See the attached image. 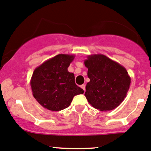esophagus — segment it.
<instances>
[{"instance_id":"34e87169","label":"esophagus","mask_w":151,"mask_h":151,"mask_svg":"<svg viewBox=\"0 0 151 151\" xmlns=\"http://www.w3.org/2000/svg\"><path fill=\"white\" fill-rule=\"evenodd\" d=\"M80 87H81V88H83V91H85V85H82L81 86H80Z\"/></svg>"}]
</instances>
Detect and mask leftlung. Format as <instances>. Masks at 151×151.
Instances as JSON below:
<instances>
[{
  "mask_svg": "<svg viewBox=\"0 0 151 151\" xmlns=\"http://www.w3.org/2000/svg\"><path fill=\"white\" fill-rule=\"evenodd\" d=\"M85 60L88 77L85 96L89 104L100 111L118 107L129 89L131 78L126 68L101 54L88 55Z\"/></svg>",
  "mask_w": 151,
  "mask_h": 151,
  "instance_id": "left-lung-1",
  "label": "left lung"
}]
</instances>
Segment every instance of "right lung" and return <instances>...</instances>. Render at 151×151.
<instances>
[{
  "instance_id": "right-lung-1",
  "label": "right lung",
  "mask_w": 151,
  "mask_h": 151,
  "mask_svg": "<svg viewBox=\"0 0 151 151\" xmlns=\"http://www.w3.org/2000/svg\"><path fill=\"white\" fill-rule=\"evenodd\" d=\"M74 55L59 54L35 68L30 80L33 96L43 107L60 111L69 106L74 96L84 91L74 82V74L68 71Z\"/></svg>"
}]
</instances>
